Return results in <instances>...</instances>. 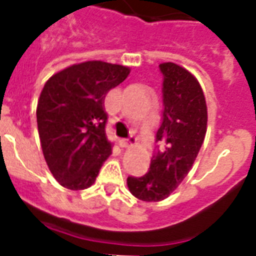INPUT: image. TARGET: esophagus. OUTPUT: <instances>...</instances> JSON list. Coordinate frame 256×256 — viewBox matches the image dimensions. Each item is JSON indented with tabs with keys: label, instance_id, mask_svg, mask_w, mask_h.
Instances as JSON below:
<instances>
[{
	"label": "esophagus",
	"instance_id": "esophagus-1",
	"mask_svg": "<svg viewBox=\"0 0 256 256\" xmlns=\"http://www.w3.org/2000/svg\"><path fill=\"white\" fill-rule=\"evenodd\" d=\"M134 144H136V138H133V137H130V138H126V140H120V146L124 148H132Z\"/></svg>",
	"mask_w": 256,
	"mask_h": 256
}]
</instances>
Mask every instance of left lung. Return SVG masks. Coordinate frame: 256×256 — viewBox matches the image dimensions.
<instances>
[{
	"label": "left lung",
	"instance_id": "left-lung-1",
	"mask_svg": "<svg viewBox=\"0 0 256 256\" xmlns=\"http://www.w3.org/2000/svg\"><path fill=\"white\" fill-rule=\"evenodd\" d=\"M162 122L156 132L162 151L152 156L144 177H128L134 198L158 202L180 186L195 162L206 134L208 108L196 76L174 62H162Z\"/></svg>",
	"mask_w": 256,
	"mask_h": 256
}]
</instances>
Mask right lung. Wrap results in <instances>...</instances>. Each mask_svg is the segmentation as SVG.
<instances>
[{"label":"right lung","mask_w":256,"mask_h":256,"mask_svg":"<svg viewBox=\"0 0 256 256\" xmlns=\"http://www.w3.org/2000/svg\"><path fill=\"white\" fill-rule=\"evenodd\" d=\"M130 73L128 66L94 60L54 74L37 104L44 160L65 188L84 190L96 180L112 144L105 132V96Z\"/></svg>","instance_id":"right-lung-1"}]
</instances>
